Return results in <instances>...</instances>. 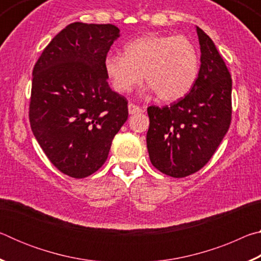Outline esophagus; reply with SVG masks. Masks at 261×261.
Listing matches in <instances>:
<instances>
[{
	"label": "esophagus",
	"instance_id": "obj_1",
	"mask_svg": "<svg viewBox=\"0 0 261 261\" xmlns=\"http://www.w3.org/2000/svg\"><path fill=\"white\" fill-rule=\"evenodd\" d=\"M127 109H129V113H130L131 115L139 114V113H143V112H144L143 108L139 107V106H137V105H134V103H129V105H127Z\"/></svg>",
	"mask_w": 261,
	"mask_h": 261
}]
</instances>
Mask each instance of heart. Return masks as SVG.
<instances>
[{"label": "heart", "instance_id": "obj_1", "mask_svg": "<svg viewBox=\"0 0 261 261\" xmlns=\"http://www.w3.org/2000/svg\"><path fill=\"white\" fill-rule=\"evenodd\" d=\"M124 56L109 54L105 71L115 91L127 93L144 81L165 102L184 98L199 73L197 48L183 35L149 34L124 46Z\"/></svg>", "mask_w": 261, "mask_h": 261}]
</instances>
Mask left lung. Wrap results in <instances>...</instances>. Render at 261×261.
<instances>
[{
	"label": "left lung",
	"mask_w": 261,
	"mask_h": 261,
	"mask_svg": "<svg viewBox=\"0 0 261 261\" xmlns=\"http://www.w3.org/2000/svg\"><path fill=\"white\" fill-rule=\"evenodd\" d=\"M197 34L201 64L191 91L170 106L147 108L149 160L175 178L200 170L231 122V76L212 39L198 26Z\"/></svg>",
	"instance_id": "1"
}]
</instances>
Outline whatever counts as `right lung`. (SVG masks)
Returning a JSON list of instances; mask_svg holds the SVG:
<instances>
[{
	"mask_svg": "<svg viewBox=\"0 0 261 261\" xmlns=\"http://www.w3.org/2000/svg\"><path fill=\"white\" fill-rule=\"evenodd\" d=\"M120 37L112 24L72 23L33 68L30 124L61 173L84 178L102 167L127 120V101L109 87L105 59Z\"/></svg>",
	"mask_w": 261,
	"mask_h": 261,
	"instance_id": "obj_1",
	"label": "right lung"
}]
</instances>
